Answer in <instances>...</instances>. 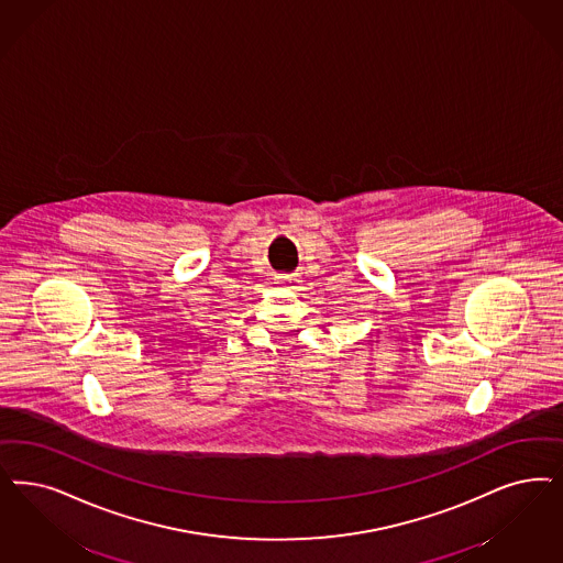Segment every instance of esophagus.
Segmentation results:
<instances>
[{
  "label": "esophagus",
  "instance_id": "1",
  "mask_svg": "<svg viewBox=\"0 0 563 563\" xmlns=\"http://www.w3.org/2000/svg\"><path fill=\"white\" fill-rule=\"evenodd\" d=\"M276 283L278 285H285L287 289H297V276L295 274H280V276H276Z\"/></svg>",
  "mask_w": 563,
  "mask_h": 563
}]
</instances>
